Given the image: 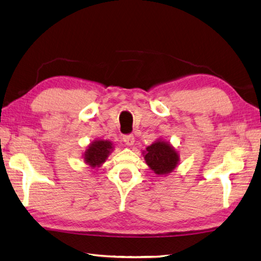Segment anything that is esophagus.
Listing matches in <instances>:
<instances>
[{"instance_id": "34e87169", "label": "esophagus", "mask_w": 261, "mask_h": 261, "mask_svg": "<svg viewBox=\"0 0 261 261\" xmlns=\"http://www.w3.org/2000/svg\"><path fill=\"white\" fill-rule=\"evenodd\" d=\"M123 141H124V143H125L126 145L130 146V145L134 144L135 138H134V136H133V135H124L123 136Z\"/></svg>"}]
</instances>
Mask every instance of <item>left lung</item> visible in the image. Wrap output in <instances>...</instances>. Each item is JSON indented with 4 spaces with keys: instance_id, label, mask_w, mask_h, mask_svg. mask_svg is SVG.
I'll return each instance as SVG.
<instances>
[{
    "instance_id": "obj_1",
    "label": "left lung",
    "mask_w": 261,
    "mask_h": 261,
    "mask_svg": "<svg viewBox=\"0 0 261 261\" xmlns=\"http://www.w3.org/2000/svg\"><path fill=\"white\" fill-rule=\"evenodd\" d=\"M144 154L145 162L154 173L166 175L177 168L179 154L169 142L158 140L146 147Z\"/></svg>"
}]
</instances>
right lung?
I'll return each instance as SVG.
<instances>
[{
  "instance_id": "add662e5",
  "label": "right lung",
  "mask_w": 261,
  "mask_h": 261,
  "mask_svg": "<svg viewBox=\"0 0 261 261\" xmlns=\"http://www.w3.org/2000/svg\"><path fill=\"white\" fill-rule=\"evenodd\" d=\"M113 151V143L105 140H97L92 142L84 152V162L91 168L100 167L106 162L109 154Z\"/></svg>"
}]
</instances>
